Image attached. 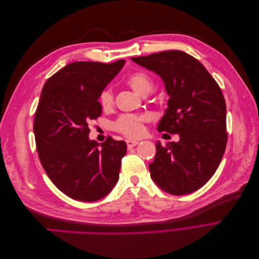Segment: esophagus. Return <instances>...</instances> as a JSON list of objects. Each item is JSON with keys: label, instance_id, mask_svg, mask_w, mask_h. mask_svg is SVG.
<instances>
[{"label": "esophagus", "instance_id": "esophagus-1", "mask_svg": "<svg viewBox=\"0 0 259 259\" xmlns=\"http://www.w3.org/2000/svg\"><path fill=\"white\" fill-rule=\"evenodd\" d=\"M126 144H127V148H133V147H135V146H137L138 145V142L137 140H132V139H127L126 140Z\"/></svg>", "mask_w": 259, "mask_h": 259}]
</instances>
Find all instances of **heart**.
Wrapping results in <instances>:
<instances>
[{
	"instance_id": "1",
	"label": "heart",
	"mask_w": 259,
	"mask_h": 259,
	"mask_svg": "<svg viewBox=\"0 0 259 259\" xmlns=\"http://www.w3.org/2000/svg\"><path fill=\"white\" fill-rule=\"evenodd\" d=\"M127 83L138 95L145 96L153 88V82L144 72H135L127 77ZM99 103L105 110L111 109L114 103V96L111 89H105L100 93ZM148 121V116L144 114H122L113 123V128L128 138H138L144 134L145 122Z\"/></svg>"
}]
</instances>
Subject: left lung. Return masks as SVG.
Segmentation results:
<instances>
[{
  "instance_id": "1",
  "label": "left lung",
  "mask_w": 259,
  "mask_h": 259,
  "mask_svg": "<svg viewBox=\"0 0 259 259\" xmlns=\"http://www.w3.org/2000/svg\"><path fill=\"white\" fill-rule=\"evenodd\" d=\"M132 60L158 74L168 95L159 132L178 134L162 146L149 165L163 191L191 193L214 175L226 150V101L217 82L199 60L182 51H164Z\"/></svg>"
}]
</instances>
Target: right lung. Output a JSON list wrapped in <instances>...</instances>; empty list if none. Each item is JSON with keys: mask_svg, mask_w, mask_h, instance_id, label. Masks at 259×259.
Instances as JSON below:
<instances>
[{"mask_svg": "<svg viewBox=\"0 0 259 259\" xmlns=\"http://www.w3.org/2000/svg\"><path fill=\"white\" fill-rule=\"evenodd\" d=\"M124 64L75 61L43 86L33 125L36 150L53 184L71 199L98 201L119 180L126 143L109 136L99 145L89 137V123L100 116V93Z\"/></svg>", "mask_w": 259, "mask_h": 259, "instance_id": "obj_1", "label": "right lung"}]
</instances>
